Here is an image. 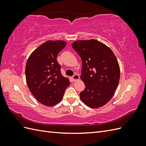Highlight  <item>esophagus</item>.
I'll use <instances>...</instances> for the list:
<instances>
[{
    "mask_svg": "<svg viewBox=\"0 0 146 146\" xmlns=\"http://www.w3.org/2000/svg\"><path fill=\"white\" fill-rule=\"evenodd\" d=\"M79 78H80V76H79V75H78V74H74V76H72V79H73V80H74V81H76V80H78Z\"/></svg>",
    "mask_w": 146,
    "mask_h": 146,
    "instance_id": "34e87169",
    "label": "esophagus"
}]
</instances>
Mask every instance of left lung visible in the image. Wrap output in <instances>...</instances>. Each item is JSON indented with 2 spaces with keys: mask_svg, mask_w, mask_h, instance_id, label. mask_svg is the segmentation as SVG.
Listing matches in <instances>:
<instances>
[{
  "mask_svg": "<svg viewBox=\"0 0 146 146\" xmlns=\"http://www.w3.org/2000/svg\"><path fill=\"white\" fill-rule=\"evenodd\" d=\"M72 47L82 61L81 79L85 88L80 93L88 107H102L111 99L117 87L120 69L112 50L96 39L80 40Z\"/></svg>",
  "mask_w": 146,
  "mask_h": 146,
  "instance_id": "obj_1",
  "label": "left lung"
}]
</instances>
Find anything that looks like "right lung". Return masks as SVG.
<instances>
[{
	"label": "right lung",
	"instance_id": "add662e5",
	"mask_svg": "<svg viewBox=\"0 0 146 146\" xmlns=\"http://www.w3.org/2000/svg\"><path fill=\"white\" fill-rule=\"evenodd\" d=\"M66 45L63 41H48L29 56L25 67L26 82L35 98L46 106H54L62 99L69 85L61 73L58 53Z\"/></svg>",
	"mask_w": 146,
	"mask_h": 146
}]
</instances>
